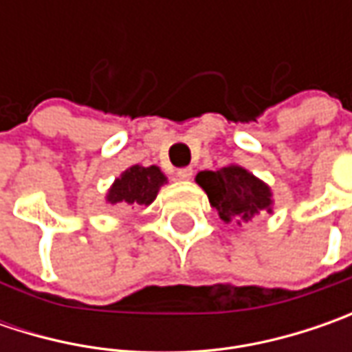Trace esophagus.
Segmentation results:
<instances>
[{
    "label": "esophagus",
    "instance_id": "34e87169",
    "mask_svg": "<svg viewBox=\"0 0 352 352\" xmlns=\"http://www.w3.org/2000/svg\"><path fill=\"white\" fill-rule=\"evenodd\" d=\"M176 176L180 178V180H190L192 176H194V168L192 166H184V168L176 170Z\"/></svg>",
    "mask_w": 352,
    "mask_h": 352
}]
</instances>
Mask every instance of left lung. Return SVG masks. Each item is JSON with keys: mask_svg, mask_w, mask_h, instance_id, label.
Wrapping results in <instances>:
<instances>
[{"mask_svg": "<svg viewBox=\"0 0 352 352\" xmlns=\"http://www.w3.org/2000/svg\"><path fill=\"white\" fill-rule=\"evenodd\" d=\"M196 182L206 190L210 204L225 223L250 219L261 211H270V188L254 178L241 166L211 172L204 170L196 176Z\"/></svg>", "mask_w": 352, "mask_h": 352, "instance_id": "obj_1", "label": "left lung"}]
</instances>
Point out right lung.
Here are the masks:
<instances>
[{"label":"right lung","instance_id":"add662e5","mask_svg":"<svg viewBox=\"0 0 352 352\" xmlns=\"http://www.w3.org/2000/svg\"><path fill=\"white\" fill-rule=\"evenodd\" d=\"M166 182L158 166H133L117 178L111 186L107 201L127 206H148L158 194L160 186Z\"/></svg>","mask_w":352,"mask_h":352}]
</instances>
